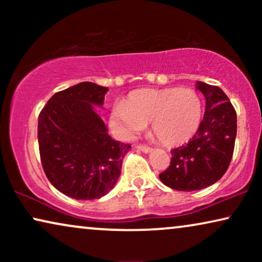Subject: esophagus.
<instances>
[{
  "instance_id": "1",
  "label": "esophagus",
  "mask_w": 262,
  "mask_h": 262,
  "mask_svg": "<svg viewBox=\"0 0 262 262\" xmlns=\"http://www.w3.org/2000/svg\"><path fill=\"white\" fill-rule=\"evenodd\" d=\"M137 149L141 150V151H143V152H149V151H151V148H150V146H148V145H143V144H138V145H137Z\"/></svg>"
}]
</instances>
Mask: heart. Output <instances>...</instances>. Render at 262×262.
Listing matches in <instances>:
<instances>
[{
  "mask_svg": "<svg viewBox=\"0 0 262 262\" xmlns=\"http://www.w3.org/2000/svg\"><path fill=\"white\" fill-rule=\"evenodd\" d=\"M202 121V101L188 88L142 89L132 93L125 103L114 107L110 124L121 138L130 139L151 125L160 143L168 146L188 142Z\"/></svg>",
  "mask_w": 262,
  "mask_h": 262,
  "instance_id": "1",
  "label": "heart"
}]
</instances>
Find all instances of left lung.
<instances>
[{"instance_id": "8db88e82", "label": "left lung", "mask_w": 262, "mask_h": 262, "mask_svg": "<svg viewBox=\"0 0 262 262\" xmlns=\"http://www.w3.org/2000/svg\"><path fill=\"white\" fill-rule=\"evenodd\" d=\"M206 99L204 119L186 145L170 150V166L161 181L178 191H196L213 185L231 162L237 134V116L227 94L217 85L198 81Z\"/></svg>"}]
</instances>
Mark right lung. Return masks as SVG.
Returning a JSON list of instances; mask_svg holds the SVG:
<instances>
[{"instance_id":"right-lung-1","label":"right lung","mask_w":262,"mask_h":262,"mask_svg":"<svg viewBox=\"0 0 262 262\" xmlns=\"http://www.w3.org/2000/svg\"><path fill=\"white\" fill-rule=\"evenodd\" d=\"M107 87L81 82L56 93L38 118V143L49 181L70 198L99 199L114 187L131 145L112 139L94 105Z\"/></svg>"}]
</instances>
